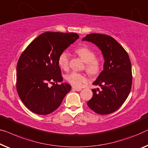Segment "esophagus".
<instances>
[{"mask_svg": "<svg viewBox=\"0 0 148 148\" xmlns=\"http://www.w3.org/2000/svg\"><path fill=\"white\" fill-rule=\"evenodd\" d=\"M73 90H75V91H80L81 90V88H77V87H73Z\"/></svg>", "mask_w": 148, "mask_h": 148, "instance_id": "1", "label": "esophagus"}]
</instances>
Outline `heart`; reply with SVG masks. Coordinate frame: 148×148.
<instances>
[{
  "label": "heart",
  "mask_w": 148,
  "mask_h": 148,
  "mask_svg": "<svg viewBox=\"0 0 148 148\" xmlns=\"http://www.w3.org/2000/svg\"><path fill=\"white\" fill-rule=\"evenodd\" d=\"M75 53L81 59L86 63V70L91 74H96L99 72L100 68L99 61L97 59L95 58V53L92 49L87 47L77 48ZM69 54L67 51H64L60 54L58 59L59 65L61 68L66 69L69 66ZM65 79L73 87H80L83 83L87 82V77L84 74L72 71L66 75Z\"/></svg>",
  "instance_id": "b5f03b06"
}]
</instances>
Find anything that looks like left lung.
Segmentation results:
<instances>
[{
    "instance_id": "1",
    "label": "left lung",
    "mask_w": 148,
    "mask_h": 148,
    "mask_svg": "<svg viewBox=\"0 0 148 148\" xmlns=\"http://www.w3.org/2000/svg\"><path fill=\"white\" fill-rule=\"evenodd\" d=\"M82 40L95 44L104 59L103 70L93 83L100 86L101 90L92 89L93 97L87 104L98 114H110L120 108L131 91L132 73L129 55L110 36L93 33Z\"/></svg>"
}]
</instances>
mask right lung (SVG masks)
<instances>
[{
    "label": "right lung",
    "mask_w": 148,
    "mask_h": 148,
    "mask_svg": "<svg viewBox=\"0 0 148 148\" xmlns=\"http://www.w3.org/2000/svg\"><path fill=\"white\" fill-rule=\"evenodd\" d=\"M79 38L76 33L46 32L33 40L16 65V90L25 106L32 112L47 115L56 110L71 90L67 83L49 87V82H62L58 59L61 53Z\"/></svg>",
    "instance_id": "right-lung-1"
}]
</instances>
